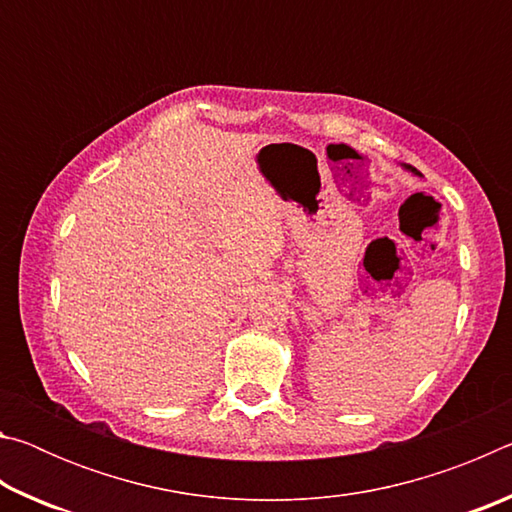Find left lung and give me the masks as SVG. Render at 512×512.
<instances>
[{"instance_id":"left-lung-1","label":"left lung","mask_w":512,"mask_h":512,"mask_svg":"<svg viewBox=\"0 0 512 512\" xmlns=\"http://www.w3.org/2000/svg\"><path fill=\"white\" fill-rule=\"evenodd\" d=\"M413 171H415V169H413Z\"/></svg>"}]
</instances>
